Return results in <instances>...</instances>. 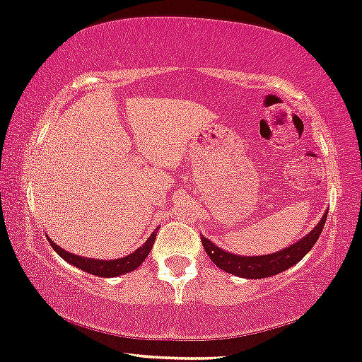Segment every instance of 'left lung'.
<instances>
[{
	"label": "left lung",
	"instance_id": "left-lung-1",
	"mask_svg": "<svg viewBox=\"0 0 362 362\" xmlns=\"http://www.w3.org/2000/svg\"><path fill=\"white\" fill-rule=\"evenodd\" d=\"M328 211L323 214L317 225L308 235L303 239L297 240L296 244L288 245V247L281 249L273 254H261V256H240V254H233L228 251H223L221 247L214 245L211 240L201 237L202 247L208 252L209 259L223 272L230 273V275L249 278V280H257V278H268L275 276L278 273L285 272V269L292 268L293 264L299 263L300 259L313 249L316 240L320 239L321 232H323L325 221H327Z\"/></svg>",
	"mask_w": 362,
	"mask_h": 362
}]
</instances>
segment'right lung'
Segmentation results:
<instances>
[{
  "label": "right lung",
  "mask_w": 362,
  "mask_h": 362,
  "mask_svg": "<svg viewBox=\"0 0 362 362\" xmlns=\"http://www.w3.org/2000/svg\"><path fill=\"white\" fill-rule=\"evenodd\" d=\"M158 230H154L153 233L149 235V239L141 245V247L136 249L134 252L127 254V256L118 257V259H93V257H84V256H77V254H71L65 249H62L59 245L54 244L53 240H49L51 247L54 249L59 254V257L70 263L75 268L82 269V272L90 273V275L96 276H103V278H113V276H120L125 275V273L134 272V269L139 268L142 264V261L149 256L151 249H153L154 239H156Z\"/></svg>",
  "instance_id": "1"
}]
</instances>
